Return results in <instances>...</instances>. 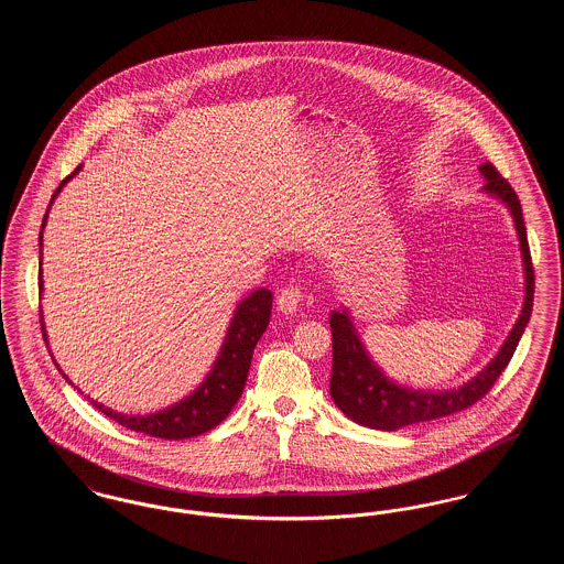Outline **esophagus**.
Here are the masks:
<instances>
[{
    "mask_svg": "<svg viewBox=\"0 0 564 564\" xmlns=\"http://www.w3.org/2000/svg\"><path fill=\"white\" fill-rule=\"evenodd\" d=\"M300 300H302V292L294 285H290V288L281 290V294L276 297V308L285 315H294L300 306Z\"/></svg>",
    "mask_w": 564,
    "mask_h": 564,
    "instance_id": "obj_1",
    "label": "esophagus"
}]
</instances>
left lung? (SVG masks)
<instances>
[{"label": "left lung", "instance_id": "left-lung-1", "mask_svg": "<svg viewBox=\"0 0 564 564\" xmlns=\"http://www.w3.org/2000/svg\"><path fill=\"white\" fill-rule=\"evenodd\" d=\"M482 173L484 194L497 198L510 212L516 228V237L520 242L522 270H524V302L518 319L513 323L506 343L497 355L484 366L482 370L467 382L455 389L430 391V389H412L395 382L384 375V370L376 364L366 349L361 334L357 332L355 319L350 317L349 308L332 311L329 327H332V380L329 395L334 403L355 421L357 425L370 430L398 431L408 425L437 421L469 408L471 403L482 400L490 391L495 380L508 368L511 355L518 347L524 327L531 319L533 311V292H535V274L531 264V251L527 241V228L522 219V207L511 189L510 184L497 173V169L486 162L480 166Z\"/></svg>", "mask_w": 564, "mask_h": 564}]
</instances>
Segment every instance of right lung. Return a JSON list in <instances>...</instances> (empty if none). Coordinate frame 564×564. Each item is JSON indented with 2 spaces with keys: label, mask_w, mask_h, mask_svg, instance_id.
<instances>
[{
  "label": "right lung",
  "mask_w": 564,
  "mask_h": 564,
  "mask_svg": "<svg viewBox=\"0 0 564 564\" xmlns=\"http://www.w3.org/2000/svg\"><path fill=\"white\" fill-rule=\"evenodd\" d=\"M80 169L82 164L72 175H67L61 182L58 188L54 189L51 205H48L46 215L42 219V230H40V295L44 292L42 235H44V228H46V221H48V214H51L54 198L61 194V189L65 188V184L72 177H76L80 173ZM270 306H272V294H270V290H264V288H260L247 297H242L241 302L237 304L235 313H232V319H230V325L226 329L224 343L217 350L212 370L203 378V382L186 398H182L180 402L171 403V405L156 410V412H150V414H124V412L106 408L104 403L95 402L90 398L88 400L99 412H104L106 416L113 419L122 427L137 431V433H145V435H152V437H161V440H186V437H194V435L214 430L230 414V410L235 408V403L239 402V398L242 395L253 349H256L258 340L262 338V334L269 327ZM40 322H42L44 340L48 345V334H46V323H44L42 311H40ZM58 372L72 387H76L61 368H58Z\"/></svg>",
  "instance_id": "add662e5"
}]
</instances>
